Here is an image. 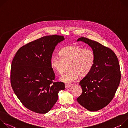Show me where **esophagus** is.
Instances as JSON below:
<instances>
[{"label": "esophagus", "instance_id": "1", "mask_svg": "<svg viewBox=\"0 0 128 128\" xmlns=\"http://www.w3.org/2000/svg\"><path fill=\"white\" fill-rule=\"evenodd\" d=\"M65 87H66V89H68V88H69L71 87V86H70V85H68V84H66L65 86Z\"/></svg>", "mask_w": 128, "mask_h": 128}]
</instances>
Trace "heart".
<instances>
[{
    "label": "heart",
    "instance_id": "b5f03b06",
    "mask_svg": "<svg viewBox=\"0 0 128 128\" xmlns=\"http://www.w3.org/2000/svg\"><path fill=\"white\" fill-rule=\"evenodd\" d=\"M60 58L52 56L50 66L56 73L62 75L68 66L70 71L60 77V80L66 84L75 82L81 77L87 76L92 70L95 62L93 51L79 46H70L63 48L60 52Z\"/></svg>",
    "mask_w": 128,
    "mask_h": 128
}]
</instances>
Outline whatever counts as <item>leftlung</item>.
<instances>
[{
    "instance_id": "1",
    "label": "left lung",
    "mask_w": 128,
    "mask_h": 128,
    "mask_svg": "<svg viewBox=\"0 0 128 128\" xmlns=\"http://www.w3.org/2000/svg\"><path fill=\"white\" fill-rule=\"evenodd\" d=\"M77 41L88 44L95 54L92 70L80 82L82 93L77 100L88 110L96 111L114 97L121 78L118 60L114 52L97 42L84 37Z\"/></svg>"
}]
</instances>
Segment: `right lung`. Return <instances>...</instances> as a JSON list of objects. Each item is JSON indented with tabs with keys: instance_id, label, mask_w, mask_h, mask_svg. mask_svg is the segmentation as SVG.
I'll use <instances>...</instances> for the list:
<instances>
[{
	"instance_id": "add662e5",
	"label": "right lung",
	"mask_w": 128,
	"mask_h": 128,
	"mask_svg": "<svg viewBox=\"0 0 128 128\" xmlns=\"http://www.w3.org/2000/svg\"><path fill=\"white\" fill-rule=\"evenodd\" d=\"M65 38L60 36L42 37L22 47L11 66L12 88L28 109L45 114L58 99V92L65 89L62 82H53L55 74L50 66L53 53Z\"/></svg>"
}]
</instances>
